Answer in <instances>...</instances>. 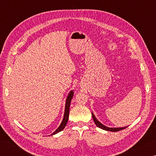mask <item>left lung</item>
<instances>
[{
  "instance_id": "8db88e82",
  "label": "left lung",
  "mask_w": 156,
  "mask_h": 156,
  "mask_svg": "<svg viewBox=\"0 0 156 156\" xmlns=\"http://www.w3.org/2000/svg\"><path fill=\"white\" fill-rule=\"evenodd\" d=\"M91 114H92V118H93L95 124H96V125L97 126H98V127L100 128V129H104V130L109 131H113V132H116V131L122 130V129L126 128V126H125V127H120V128H110V127H107V126L103 125L101 122H99V121L96 119V117H95V115H94L93 113H92Z\"/></svg>"
}]
</instances>
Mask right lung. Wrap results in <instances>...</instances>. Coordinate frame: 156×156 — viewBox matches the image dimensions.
I'll list each match as a JSON object with an SVG mask.
<instances>
[{
    "mask_svg": "<svg viewBox=\"0 0 156 156\" xmlns=\"http://www.w3.org/2000/svg\"><path fill=\"white\" fill-rule=\"evenodd\" d=\"M73 96V91H71L69 92V94H68L67 100H66V103H65V113H64V118H63V120L62 121L61 124H60V126H58L56 131H55L54 133L51 134V136L54 135V134H56L58 133V132L61 131L62 130L64 129L65 127V126L67 125V121L69 119V107H70V103H71V100H72V98Z\"/></svg>",
    "mask_w": 156,
    "mask_h": 156,
    "instance_id": "obj_1",
    "label": "right lung"
}]
</instances>
